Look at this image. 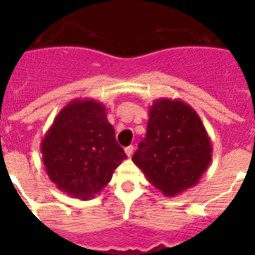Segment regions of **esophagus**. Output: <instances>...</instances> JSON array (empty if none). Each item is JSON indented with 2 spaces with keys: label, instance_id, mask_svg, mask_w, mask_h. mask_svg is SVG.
<instances>
[{
  "label": "esophagus",
  "instance_id": "1",
  "mask_svg": "<svg viewBox=\"0 0 255 255\" xmlns=\"http://www.w3.org/2000/svg\"><path fill=\"white\" fill-rule=\"evenodd\" d=\"M132 152H134V147H132V145H129V147L125 148V153L128 157H131Z\"/></svg>",
  "mask_w": 255,
  "mask_h": 255
}]
</instances>
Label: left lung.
<instances>
[{
	"instance_id": "1",
	"label": "left lung",
	"mask_w": 255,
	"mask_h": 255,
	"mask_svg": "<svg viewBox=\"0 0 255 255\" xmlns=\"http://www.w3.org/2000/svg\"><path fill=\"white\" fill-rule=\"evenodd\" d=\"M212 150L194 108L181 100L159 98L150 106L147 134L132 162L162 194L176 197L197 185L211 163Z\"/></svg>"
}]
</instances>
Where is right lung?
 <instances>
[{"instance_id":"add662e5","label":"right lung","mask_w":255,"mask_h":255,"mask_svg":"<svg viewBox=\"0 0 255 255\" xmlns=\"http://www.w3.org/2000/svg\"><path fill=\"white\" fill-rule=\"evenodd\" d=\"M106 115V106L101 102L76 98L58 112L42 139L47 175L70 197L93 198L128 158Z\"/></svg>"}]
</instances>
